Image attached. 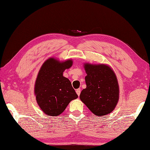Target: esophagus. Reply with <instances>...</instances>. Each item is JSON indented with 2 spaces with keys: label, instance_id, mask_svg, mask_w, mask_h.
<instances>
[{
  "label": "esophagus",
  "instance_id": "1",
  "mask_svg": "<svg viewBox=\"0 0 150 150\" xmlns=\"http://www.w3.org/2000/svg\"><path fill=\"white\" fill-rule=\"evenodd\" d=\"M76 93H77V94L79 96H80V93H81V89L80 88H79V89H77V90H76Z\"/></svg>",
  "mask_w": 150,
  "mask_h": 150
}]
</instances>
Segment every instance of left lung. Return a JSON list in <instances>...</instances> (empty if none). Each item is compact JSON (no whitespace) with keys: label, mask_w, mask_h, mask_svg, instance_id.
Wrapping results in <instances>:
<instances>
[{"label":"left lung","mask_w":150,"mask_h":150,"mask_svg":"<svg viewBox=\"0 0 150 150\" xmlns=\"http://www.w3.org/2000/svg\"><path fill=\"white\" fill-rule=\"evenodd\" d=\"M86 88L80 99L98 116L114 110L119 100V85L113 70L105 64H84Z\"/></svg>","instance_id":"left-lung-1"}]
</instances>
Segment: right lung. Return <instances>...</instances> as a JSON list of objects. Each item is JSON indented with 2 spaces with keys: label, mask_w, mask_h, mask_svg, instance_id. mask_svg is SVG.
Instances as JSON below:
<instances>
[{
  "label": "right lung",
  "mask_w": 150,
  "mask_h": 150,
  "mask_svg": "<svg viewBox=\"0 0 150 150\" xmlns=\"http://www.w3.org/2000/svg\"><path fill=\"white\" fill-rule=\"evenodd\" d=\"M72 64L71 60L60 62L50 58L38 72L34 94L38 105L47 115H60L70 101L78 98L71 82L63 76V72L71 67Z\"/></svg>",
  "instance_id": "right-lung-1"
}]
</instances>
